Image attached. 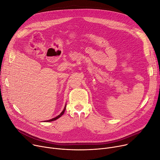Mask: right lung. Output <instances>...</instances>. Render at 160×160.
<instances>
[{"label":"right lung","instance_id":"add662e5","mask_svg":"<svg viewBox=\"0 0 160 160\" xmlns=\"http://www.w3.org/2000/svg\"><path fill=\"white\" fill-rule=\"evenodd\" d=\"M66 105H65V107H64V110L62 111V112L60 113L59 115H58L57 117H55V118H52V119H50V120H45V121H44V122H51V121L55 120L58 119V118H60V117H61V116L63 115V114H64V111H65V110H66Z\"/></svg>","mask_w":160,"mask_h":160}]
</instances>
